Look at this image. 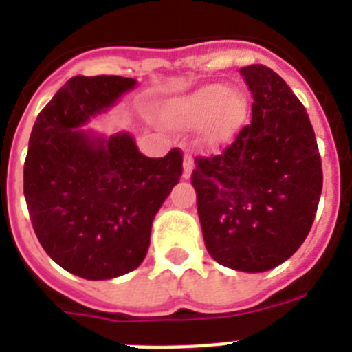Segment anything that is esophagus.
Segmentation results:
<instances>
[{
    "label": "esophagus",
    "mask_w": 352,
    "mask_h": 352,
    "mask_svg": "<svg viewBox=\"0 0 352 352\" xmlns=\"http://www.w3.org/2000/svg\"><path fill=\"white\" fill-rule=\"evenodd\" d=\"M191 170H193V157H191V153H186L184 155V171H182V177H184V179H190Z\"/></svg>",
    "instance_id": "34e87169"
}]
</instances>
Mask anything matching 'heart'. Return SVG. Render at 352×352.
I'll list each match as a JSON object with an SVG mask.
<instances>
[{
    "label": "heart",
    "instance_id": "b5f03b06",
    "mask_svg": "<svg viewBox=\"0 0 352 352\" xmlns=\"http://www.w3.org/2000/svg\"><path fill=\"white\" fill-rule=\"evenodd\" d=\"M245 111L248 102L242 94L226 90L222 85H204L173 99L164 110V117L171 126L181 130L202 126L204 144L217 146L241 130Z\"/></svg>",
    "mask_w": 352,
    "mask_h": 352
}]
</instances>
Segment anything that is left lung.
Wrapping results in <instances>:
<instances>
[{
    "mask_svg": "<svg viewBox=\"0 0 352 352\" xmlns=\"http://www.w3.org/2000/svg\"><path fill=\"white\" fill-rule=\"evenodd\" d=\"M253 96L251 124L221 155L195 157L206 250L219 264L260 273L304 244L322 193V161L307 111L264 65L241 68Z\"/></svg>",
    "mask_w": 352,
    "mask_h": 352,
    "instance_id": "1",
    "label": "left lung"
}]
</instances>
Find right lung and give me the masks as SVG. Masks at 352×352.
Segmentation results:
<instances>
[{
    "label": "right lung",
    "mask_w": 352,
    "mask_h": 352,
    "mask_svg": "<svg viewBox=\"0 0 352 352\" xmlns=\"http://www.w3.org/2000/svg\"><path fill=\"white\" fill-rule=\"evenodd\" d=\"M133 87L121 76L68 79L28 141L23 191L37 241L81 278H116L141 264L153 217L182 175L179 148L150 159L128 133L101 139L79 128Z\"/></svg>",
    "instance_id": "right-lung-1"
}]
</instances>
